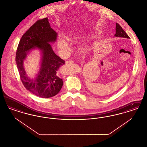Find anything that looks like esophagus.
I'll return each instance as SVG.
<instances>
[{
	"mask_svg": "<svg viewBox=\"0 0 147 147\" xmlns=\"http://www.w3.org/2000/svg\"><path fill=\"white\" fill-rule=\"evenodd\" d=\"M72 63H74V61H71V60L67 61L65 62V64H72Z\"/></svg>",
	"mask_w": 147,
	"mask_h": 147,
	"instance_id": "obj_1",
	"label": "esophagus"
}]
</instances>
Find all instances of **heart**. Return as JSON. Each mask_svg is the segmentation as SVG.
<instances>
[{
	"instance_id": "obj_1",
	"label": "heart",
	"mask_w": 147,
	"mask_h": 147,
	"mask_svg": "<svg viewBox=\"0 0 147 147\" xmlns=\"http://www.w3.org/2000/svg\"><path fill=\"white\" fill-rule=\"evenodd\" d=\"M76 37H74V36H68L66 37V39L68 41L70 42H73L76 40ZM58 47L61 49H63L64 51H67L69 50V47L67 43V42L65 41H64L63 39H58ZM85 50V49H82V51L84 52Z\"/></svg>"
}]
</instances>
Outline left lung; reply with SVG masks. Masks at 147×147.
<instances>
[{
    "instance_id": "left-lung-1",
    "label": "left lung",
    "mask_w": 147,
    "mask_h": 147,
    "mask_svg": "<svg viewBox=\"0 0 147 147\" xmlns=\"http://www.w3.org/2000/svg\"><path fill=\"white\" fill-rule=\"evenodd\" d=\"M115 36L118 37H123L126 38H129V37L125 32V31L122 29V27L119 24H116V34Z\"/></svg>"
}]
</instances>
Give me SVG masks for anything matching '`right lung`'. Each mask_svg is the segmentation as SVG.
Instances as JSON below:
<instances>
[{
  "label": "right lung",
  "mask_w": 147,
  "mask_h": 147,
  "mask_svg": "<svg viewBox=\"0 0 147 147\" xmlns=\"http://www.w3.org/2000/svg\"><path fill=\"white\" fill-rule=\"evenodd\" d=\"M57 34L51 28L47 18L38 20L22 35L16 50L15 61L21 82L26 89L43 98L57 95L63 86L58 69L65 61L56 55L49 43L55 42ZM37 48L42 54L41 67L35 79L27 76L23 61L30 50Z\"/></svg>",
  "instance_id": "obj_1"
}]
</instances>
